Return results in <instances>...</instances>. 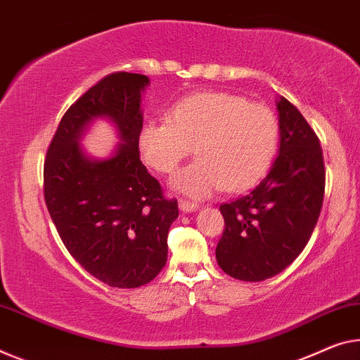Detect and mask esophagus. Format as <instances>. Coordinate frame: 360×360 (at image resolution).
Masks as SVG:
<instances>
[{
	"mask_svg": "<svg viewBox=\"0 0 360 360\" xmlns=\"http://www.w3.org/2000/svg\"><path fill=\"white\" fill-rule=\"evenodd\" d=\"M179 207H180L181 212H195V211H198V209H199L198 204L186 201V199H180Z\"/></svg>",
	"mask_w": 360,
	"mask_h": 360,
	"instance_id": "esophagus-1",
	"label": "esophagus"
}]
</instances>
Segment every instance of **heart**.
I'll list each match as a JSON object with an SVG mask.
<instances>
[{
    "label": "heart",
    "instance_id": "heart-1",
    "mask_svg": "<svg viewBox=\"0 0 360 360\" xmlns=\"http://www.w3.org/2000/svg\"><path fill=\"white\" fill-rule=\"evenodd\" d=\"M280 127L272 109L225 91H201L176 101L169 122H148L138 136L146 165L174 174L195 146L196 161L174 175L170 188L191 199L243 191L272 167Z\"/></svg>",
    "mask_w": 360,
    "mask_h": 360
}]
</instances>
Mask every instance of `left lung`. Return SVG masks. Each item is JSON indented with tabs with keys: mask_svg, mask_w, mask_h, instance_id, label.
I'll use <instances>...</instances> for the list:
<instances>
[{
	"mask_svg": "<svg viewBox=\"0 0 360 360\" xmlns=\"http://www.w3.org/2000/svg\"><path fill=\"white\" fill-rule=\"evenodd\" d=\"M280 151L264 180L220 206L225 229L215 257L226 275L262 281L300 256L317 224L325 165L315 131L288 99L276 101Z\"/></svg>",
	"mask_w": 360,
	"mask_h": 360,
	"instance_id": "1",
	"label": "left lung"
}]
</instances>
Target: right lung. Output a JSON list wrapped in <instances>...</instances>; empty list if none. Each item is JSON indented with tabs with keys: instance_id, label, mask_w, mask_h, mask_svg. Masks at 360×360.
I'll use <instances>...</instances> for the list:
<instances>
[{
	"instance_id": "1",
	"label": "right lung",
	"mask_w": 360,
	"mask_h": 360,
	"mask_svg": "<svg viewBox=\"0 0 360 360\" xmlns=\"http://www.w3.org/2000/svg\"><path fill=\"white\" fill-rule=\"evenodd\" d=\"M149 79L115 72L68 109L48 148L45 202L70 256L112 288H138L167 262V235L176 199L140 161L141 95ZM108 118L121 143L106 160L86 157L79 138L93 120Z\"/></svg>"
}]
</instances>
